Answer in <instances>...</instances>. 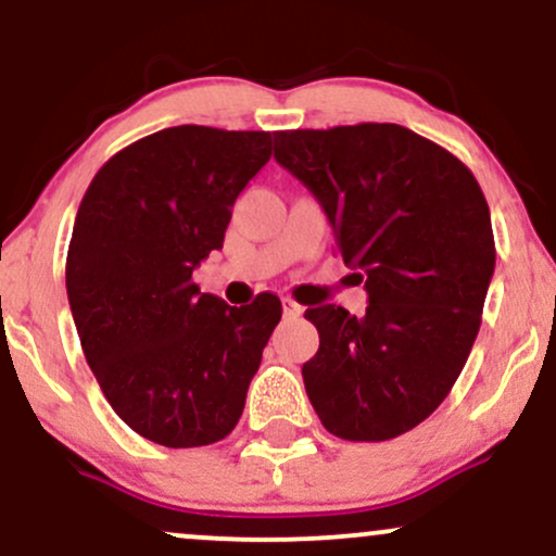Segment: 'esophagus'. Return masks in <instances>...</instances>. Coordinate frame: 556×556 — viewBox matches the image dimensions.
Instances as JSON below:
<instances>
[{
	"label": "esophagus",
	"mask_w": 556,
	"mask_h": 556,
	"mask_svg": "<svg viewBox=\"0 0 556 556\" xmlns=\"http://www.w3.org/2000/svg\"><path fill=\"white\" fill-rule=\"evenodd\" d=\"M302 307H299V304L294 302V299H283V317L286 320H296L299 315H302Z\"/></svg>",
	"instance_id": "1"
}]
</instances>
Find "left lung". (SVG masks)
<instances>
[{
    "label": "left lung",
    "instance_id": "1",
    "mask_svg": "<svg viewBox=\"0 0 556 556\" xmlns=\"http://www.w3.org/2000/svg\"><path fill=\"white\" fill-rule=\"evenodd\" d=\"M273 139L367 291L359 317L304 312L320 333L302 367L312 407L339 439H396L444 402L476 344L496 265L489 204L452 152L396 123Z\"/></svg>",
    "mask_w": 556,
    "mask_h": 556
}]
</instances>
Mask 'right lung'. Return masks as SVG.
I'll return each instance as SVG.
<instances>
[{
    "label": "right lung",
    "instance_id": "obj_1",
    "mask_svg": "<svg viewBox=\"0 0 556 556\" xmlns=\"http://www.w3.org/2000/svg\"><path fill=\"white\" fill-rule=\"evenodd\" d=\"M265 130L143 136L86 189L65 283L86 362L117 417L160 446L226 439L244 413L280 299L228 307L191 280L270 160Z\"/></svg>",
    "mask_w": 556,
    "mask_h": 556
}]
</instances>
